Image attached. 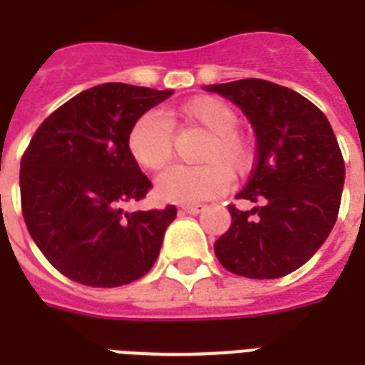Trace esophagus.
<instances>
[{
  "label": "esophagus",
  "instance_id": "34e87169",
  "mask_svg": "<svg viewBox=\"0 0 365 365\" xmlns=\"http://www.w3.org/2000/svg\"><path fill=\"white\" fill-rule=\"evenodd\" d=\"M180 209L185 210V212H188V215H200L201 210H205V205H201V203H195V205H182Z\"/></svg>",
  "mask_w": 365,
  "mask_h": 365
}]
</instances>
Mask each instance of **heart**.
Listing matches in <instances>:
<instances>
[{
  "instance_id": "heart-1",
  "label": "heart",
  "mask_w": 365,
  "mask_h": 365,
  "mask_svg": "<svg viewBox=\"0 0 365 365\" xmlns=\"http://www.w3.org/2000/svg\"><path fill=\"white\" fill-rule=\"evenodd\" d=\"M180 121L207 134L195 168H171L156 180V194L173 203H197L222 194L230 175L239 177L254 162V145L239 126L237 111L216 96H195L165 117L145 111L128 132L132 158L149 171H160L173 156V125Z\"/></svg>"
}]
</instances>
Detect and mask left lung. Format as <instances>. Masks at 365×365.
Segmentation results:
<instances>
[{
    "label": "left lung",
    "mask_w": 365,
    "mask_h": 365,
    "mask_svg": "<svg viewBox=\"0 0 365 365\" xmlns=\"http://www.w3.org/2000/svg\"><path fill=\"white\" fill-rule=\"evenodd\" d=\"M246 113L255 135V164L235 205L231 227L215 242L225 270L272 279L300 269L338 220L345 162L332 126L313 102L272 81L246 80L207 87Z\"/></svg>",
    "instance_id": "1"
}]
</instances>
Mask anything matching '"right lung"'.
I'll use <instances>...</instances> for the list:
<instances>
[{"label": "right lung", "instance_id": "add662e5", "mask_svg": "<svg viewBox=\"0 0 365 365\" xmlns=\"http://www.w3.org/2000/svg\"><path fill=\"white\" fill-rule=\"evenodd\" d=\"M173 95L102 83L72 96L42 121L20 162L24 222L63 276L89 287L140 279L160 254L175 205L123 212L153 188L128 150V132Z\"/></svg>", "mask_w": 365, "mask_h": 365}]
</instances>
